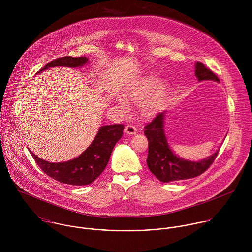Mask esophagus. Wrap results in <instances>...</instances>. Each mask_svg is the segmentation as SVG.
I'll list each match as a JSON object with an SVG mask.
<instances>
[{
    "label": "esophagus",
    "mask_w": 252,
    "mask_h": 252,
    "mask_svg": "<svg viewBox=\"0 0 252 252\" xmlns=\"http://www.w3.org/2000/svg\"><path fill=\"white\" fill-rule=\"evenodd\" d=\"M125 132L128 135H136L137 134V128L134 125L129 124L125 127Z\"/></svg>",
    "instance_id": "1"
}]
</instances>
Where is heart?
<instances>
[{
  "label": "heart",
  "instance_id": "1",
  "mask_svg": "<svg viewBox=\"0 0 252 252\" xmlns=\"http://www.w3.org/2000/svg\"><path fill=\"white\" fill-rule=\"evenodd\" d=\"M167 93V84L165 81H159L155 75L149 74L132 85L126 93L127 100L133 103H139L140 113L145 118L152 117L162 107ZM118 106L123 112L127 111V105L123 101L118 102Z\"/></svg>",
  "mask_w": 252,
  "mask_h": 252
}]
</instances>
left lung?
<instances>
[{
	"label": "left lung",
	"instance_id": "left-lung-1",
	"mask_svg": "<svg viewBox=\"0 0 252 252\" xmlns=\"http://www.w3.org/2000/svg\"><path fill=\"white\" fill-rule=\"evenodd\" d=\"M195 75L199 81L219 82V78L212 70L201 62H197L195 65ZM164 116L165 112H160L144 127V135L148 141L146 163L149 171L162 182L188 180L202 175L214 163L219 149L212 156L198 162L178 157L168 144L164 132Z\"/></svg>",
	"mask_w": 252,
	"mask_h": 252
}]
</instances>
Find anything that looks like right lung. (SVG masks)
I'll return each instance as SVG.
<instances>
[{
	"label": "right lung",
	"instance_id": "right-lung-1",
	"mask_svg": "<svg viewBox=\"0 0 252 252\" xmlns=\"http://www.w3.org/2000/svg\"><path fill=\"white\" fill-rule=\"evenodd\" d=\"M87 61L86 57L65 56L49 62L36 73L52 67H81ZM123 124L101 127L86 150L67 162L50 163L38 158L31 150L29 151L38 167L51 179L70 185H87L96 180L107 167L114 145L123 135Z\"/></svg>",
	"mask_w": 252,
	"mask_h": 252
}]
</instances>
